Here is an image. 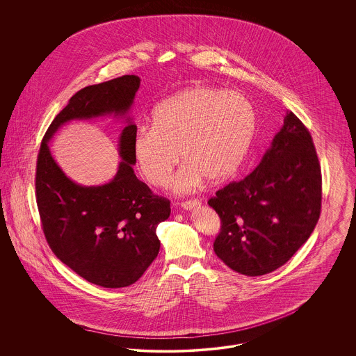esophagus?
I'll return each mask as SVG.
<instances>
[{
	"label": "esophagus",
	"instance_id": "34e87169",
	"mask_svg": "<svg viewBox=\"0 0 356 356\" xmlns=\"http://www.w3.org/2000/svg\"><path fill=\"white\" fill-rule=\"evenodd\" d=\"M200 204H202V202H199V200L195 199V200H189V202L181 203V208L186 209V211H191V209H195V208L200 207Z\"/></svg>",
	"mask_w": 356,
	"mask_h": 356
}]
</instances>
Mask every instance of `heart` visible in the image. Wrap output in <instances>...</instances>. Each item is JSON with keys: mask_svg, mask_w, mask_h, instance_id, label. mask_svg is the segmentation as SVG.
Here are the masks:
<instances>
[{"mask_svg": "<svg viewBox=\"0 0 356 356\" xmlns=\"http://www.w3.org/2000/svg\"><path fill=\"white\" fill-rule=\"evenodd\" d=\"M254 106L238 92L195 85L159 102L151 127L132 137V153L141 175L154 186H165L186 163L172 188L186 193L203 184L229 180L243 164L254 137Z\"/></svg>", "mask_w": 356, "mask_h": 356, "instance_id": "obj_1", "label": "heart"}]
</instances>
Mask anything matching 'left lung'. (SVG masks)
Masks as SVG:
<instances>
[{
	"mask_svg": "<svg viewBox=\"0 0 356 356\" xmlns=\"http://www.w3.org/2000/svg\"><path fill=\"white\" fill-rule=\"evenodd\" d=\"M221 220L213 251L234 271L277 270L311 236L321 216L322 173L303 122L287 112L252 173L209 199Z\"/></svg>",
	"mask_w": 356,
	"mask_h": 356,
	"instance_id": "left-lung-1",
	"label": "left lung"
}]
</instances>
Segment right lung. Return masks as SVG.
I'll use <instances>...</instances> for the list:
<instances>
[{"mask_svg": "<svg viewBox=\"0 0 356 356\" xmlns=\"http://www.w3.org/2000/svg\"><path fill=\"white\" fill-rule=\"evenodd\" d=\"M140 81L127 74L79 90L51 121L37 159V205L51 251L85 280L104 288L128 287L143 276L160 250L156 228L170 215V200L153 195L132 167L137 127L128 113ZM104 115L127 121L120 138V168L102 186L77 185L52 159L49 141L69 120Z\"/></svg>", "mask_w": 356, "mask_h": 356, "instance_id": "right-lung-1", "label": "right lung"}]
</instances>
